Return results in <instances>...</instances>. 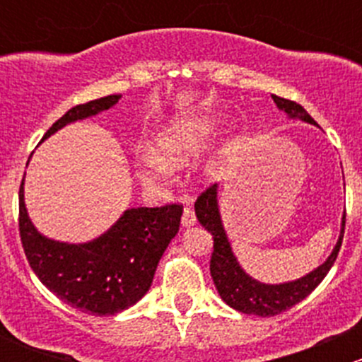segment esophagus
Here are the masks:
<instances>
[{
  "instance_id": "1",
  "label": "esophagus",
  "mask_w": 362,
  "mask_h": 362,
  "mask_svg": "<svg viewBox=\"0 0 362 362\" xmlns=\"http://www.w3.org/2000/svg\"><path fill=\"white\" fill-rule=\"evenodd\" d=\"M196 224V215H194V210L189 206L184 208V214H182V226L184 228H191V226Z\"/></svg>"
}]
</instances>
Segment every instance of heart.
Instances as JSON below:
<instances>
[{"instance_id": "1", "label": "heart", "mask_w": 362, "mask_h": 362, "mask_svg": "<svg viewBox=\"0 0 362 362\" xmlns=\"http://www.w3.org/2000/svg\"><path fill=\"white\" fill-rule=\"evenodd\" d=\"M214 120L187 119L164 126L154 138V151H147L138 159L136 173L147 184L166 182L171 166H182L208 144L214 134Z\"/></svg>"}]
</instances>
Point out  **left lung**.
I'll return each mask as SVG.
<instances>
[{
	"label": "left lung",
	"instance_id": "8db88e82",
	"mask_svg": "<svg viewBox=\"0 0 362 362\" xmlns=\"http://www.w3.org/2000/svg\"><path fill=\"white\" fill-rule=\"evenodd\" d=\"M272 98L276 107H279V110L286 112L291 119H301L308 124H315V120L308 115V112L301 105L296 103V101L275 96V94ZM217 187L218 185L214 184L206 191L202 192L198 199H196L194 210L199 224L214 236L210 273L221 298L231 308L247 313V315L273 317L293 308L294 305L303 301L306 296L322 282L324 276L327 275L331 266L337 261L339 247H341L343 242V233H345V214L341 217V231H339L337 245H334L329 257L319 268H315L308 275L301 276V279L293 280V282L261 284L243 272L238 259L233 254L231 243H229L224 226H222Z\"/></svg>",
	"mask_w": 362,
	"mask_h": 362
}]
</instances>
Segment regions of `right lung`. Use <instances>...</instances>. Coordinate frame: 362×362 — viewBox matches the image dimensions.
Listing matches in <instances>:
<instances>
[{
	"label": "right lung",
	"instance_id": "right-lung-1",
	"mask_svg": "<svg viewBox=\"0 0 362 362\" xmlns=\"http://www.w3.org/2000/svg\"><path fill=\"white\" fill-rule=\"evenodd\" d=\"M120 94L76 105L52 124L43 140L66 124L108 110ZM42 140V141H43ZM182 204L129 208L98 238L87 243L56 242L33 226L19 189V231L23 249L40 282L64 303L93 315H115L151 289L164 250L180 228Z\"/></svg>",
	"mask_w": 362,
	"mask_h": 362
}]
</instances>
